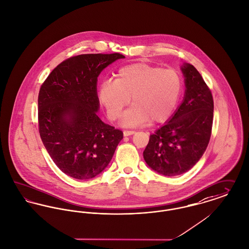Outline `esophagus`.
Masks as SVG:
<instances>
[{"mask_svg":"<svg viewBox=\"0 0 249 249\" xmlns=\"http://www.w3.org/2000/svg\"><path fill=\"white\" fill-rule=\"evenodd\" d=\"M134 133H135V131H133V130H124V137L131 136Z\"/></svg>","mask_w":249,"mask_h":249,"instance_id":"esophagus-1","label":"esophagus"}]
</instances>
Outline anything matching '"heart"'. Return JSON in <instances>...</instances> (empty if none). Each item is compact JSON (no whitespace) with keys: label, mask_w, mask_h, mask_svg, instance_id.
<instances>
[{"label":"heart","mask_w":249,"mask_h":249,"mask_svg":"<svg viewBox=\"0 0 249 249\" xmlns=\"http://www.w3.org/2000/svg\"><path fill=\"white\" fill-rule=\"evenodd\" d=\"M182 90V77L176 70L139 62L119 69L114 81L101 84L98 98L111 121L121 117L131 98L134 106L124 115L123 124L134 126L148 120L157 124L167 121Z\"/></svg>","instance_id":"obj_1"}]
</instances>
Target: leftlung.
<instances>
[{"label":"left lung","instance_id":"1","mask_svg":"<svg viewBox=\"0 0 249 249\" xmlns=\"http://www.w3.org/2000/svg\"><path fill=\"white\" fill-rule=\"evenodd\" d=\"M185 95L163 126L150 136L143 159L150 168L166 177L186 173L198 162L209 144L213 120V98L198 71L181 66Z\"/></svg>","mask_w":249,"mask_h":249}]
</instances>
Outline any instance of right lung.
<instances>
[{"label":"right lung","mask_w":249,"mask_h":249,"mask_svg":"<svg viewBox=\"0 0 249 249\" xmlns=\"http://www.w3.org/2000/svg\"><path fill=\"white\" fill-rule=\"evenodd\" d=\"M124 55L87 53L55 67L38 93V131L53 161L67 176L90 179L110 162L123 132L98 115L97 77Z\"/></svg>","instance_id":"right-lung-1"}]
</instances>
